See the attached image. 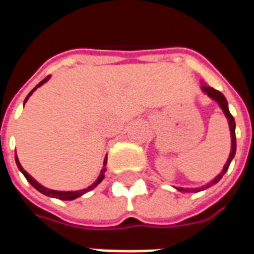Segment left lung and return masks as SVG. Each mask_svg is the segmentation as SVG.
Returning a JSON list of instances; mask_svg holds the SVG:
<instances>
[{"label":"left lung","mask_w":254,"mask_h":254,"mask_svg":"<svg viewBox=\"0 0 254 254\" xmlns=\"http://www.w3.org/2000/svg\"><path fill=\"white\" fill-rule=\"evenodd\" d=\"M201 89L205 92V94L209 96V98H212L213 100H216L219 103V106H220V109L223 110L224 116L227 117V120H229V125H230V133H231V152H230L229 155V159H227V162H226V165H224L223 167V171L219 174L213 181H211L208 185H205V187L202 188H197V189H189V188H177L180 191H188V193H190V191H200V190H204V189H207V188L212 187V185H215L216 182L220 181V178L223 177V174L227 171V169H229L230 163H231V160H233V158H234L235 155V149H237V141H235V121H234V117L230 114L229 111V105H227V100H226V98H224V95L222 94V92H219L218 89L212 88V87H208V85H201Z\"/></svg>","instance_id":"1"}]
</instances>
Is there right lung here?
<instances>
[{
  "instance_id": "1",
  "label": "right lung",
  "mask_w": 254,
  "mask_h": 254,
  "mask_svg": "<svg viewBox=\"0 0 254 254\" xmlns=\"http://www.w3.org/2000/svg\"><path fill=\"white\" fill-rule=\"evenodd\" d=\"M49 77H50V76H47L46 78H43L41 83L38 84L35 88L31 91L30 94H28V96L25 98L24 103H25V102H27V99L30 98L31 95H32V92H34V91H35V89L38 88V87H41L42 84L46 83L47 80H49ZM14 159H16V165H17V167H19V169H20V171H21V173L24 174V177H25V178H27V181L30 182L31 185L35 188L36 190H39V191H41V193H43V194H46V196H49V197H56V198H60V200H74V198H77V197L83 196L84 193H87V191L92 190L94 188L98 187L100 182H102V180L105 178V173H106V167H105V166H106V163H107V156H106L105 162H103V169H102V171H100V176L98 177V180H96V182H94V184H92L91 187L85 188V189H81V190H76V191H61V190H52V189H47V188L42 187L39 182L35 181V180H34V178H32V177H31L30 174H28V173H27V171H25L24 169H23V167H21L19 159H17V155L14 156Z\"/></svg>"
}]
</instances>
